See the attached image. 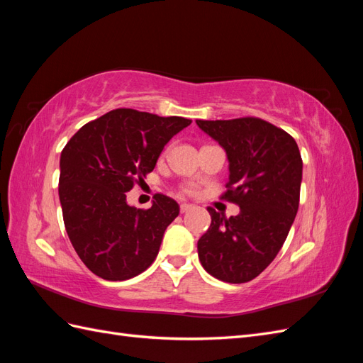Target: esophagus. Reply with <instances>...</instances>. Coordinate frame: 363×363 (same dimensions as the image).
I'll use <instances>...</instances> for the list:
<instances>
[{"label":"esophagus","instance_id":"obj_1","mask_svg":"<svg viewBox=\"0 0 363 363\" xmlns=\"http://www.w3.org/2000/svg\"><path fill=\"white\" fill-rule=\"evenodd\" d=\"M191 208H192V204H186V203H183V204L180 206V212H182V213H184V212L191 211Z\"/></svg>","mask_w":363,"mask_h":363}]
</instances>
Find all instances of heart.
Returning a JSON list of instances; mask_svg holds the SVG:
<instances>
[{"mask_svg":"<svg viewBox=\"0 0 363 363\" xmlns=\"http://www.w3.org/2000/svg\"><path fill=\"white\" fill-rule=\"evenodd\" d=\"M183 192L184 194H189V195H194L196 192V188L194 184H184L183 186Z\"/></svg>","mask_w":363,"mask_h":363,"instance_id":"b5f03b06","label":"heart"}]
</instances>
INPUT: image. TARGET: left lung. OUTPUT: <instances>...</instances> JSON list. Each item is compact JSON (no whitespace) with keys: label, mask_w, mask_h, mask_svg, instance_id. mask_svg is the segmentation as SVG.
<instances>
[{"label":"left lung","mask_w":363,"mask_h":363,"mask_svg":"<svg viewBox=\"0 0 363 363\" xmlns=\"http://www.w3.org/2000/svg\"><path fill=\"white\" fill-rule=\"evenodd\" d=\"M196 124L225 150L230 177L221 199L240 208L225 218L207 207L212 223L199 240V257L215 279L247 283L276 259L288 238L300 204V150L286 131L255 116Z\"/></svg>","instance_id":"1"}]
</instances>
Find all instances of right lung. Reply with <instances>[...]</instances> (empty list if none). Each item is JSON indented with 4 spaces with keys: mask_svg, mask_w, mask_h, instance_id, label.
Listing matches in <instances>:
<instances>
[{
    "mask_svg": "<svg viewBox=\"0 0 363 363\" xmlns=\"http://www.w3.org/2000/svg\"><path fill=\"white\" fill-rule=\"evenodd\" d=\"M191 119L116 108L84 124L60 156L59 196L71 244L95 276L123 281L144 272L180 207L157 194L150 208L127 192L156 167L163 147Z\"/></svg>",
    "mask_w": 363,
    "mask_h": 363,
    "instance_id": "add662e5",
    "label": "right lung"
}]
</instances>
